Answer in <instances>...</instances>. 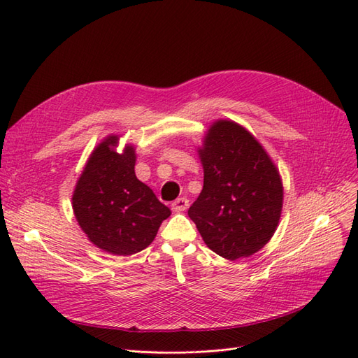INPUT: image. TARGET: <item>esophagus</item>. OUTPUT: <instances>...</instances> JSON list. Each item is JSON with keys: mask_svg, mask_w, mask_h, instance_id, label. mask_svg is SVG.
I'll return each instance as SVG.
<instances>
[{"mask_svg": "<svg viewBox=\"0 0 358 358\" xmlns=\"http://www.w3.org/2000/svg\"><path fill=\"white\" fill-rule=\"evenodd\" d=\"M188 206H189V200L188 199L179 197V199H176L175 201L171 203V209L176 210V212H182V210H185Z\"/></svg>", "mask_w": 358, "mask_h": 358, "instance_id": "1", "label": "esophagus"}]
</instances>
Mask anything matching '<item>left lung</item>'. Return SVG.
<instances>
[{
  "instance_id": "1",
  "label": "left lung",
  "mask_w": 358,
  "mask_h": 358,
  "mask_svg": "<svg viewBox=\"0 0 358 358\" xmlns=\"http://www.w3.org/2000/svg\"><path fill=\"white\" fill-rule=\"evenodd\" d=\"M199 152L204 182L189 218L218 255L237 259L255 254L273 236L282 210V183L272 159L230 121L213 124Z\"/></svg>"
}]
</instances>
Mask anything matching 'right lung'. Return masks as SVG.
I'll list each match as a JSON object with an SVG mask.
<instances>
[{"label": "right lung", "mask_w": 358, "mask_h": 358, "mask_svg": "<svg viewBox=\"0 0 358 358\" xmlns=\"http://www.w3.org/2000/svg\"><path fill=\"white\" fill-rule=\"evenodd\" d=\"M117 137L96 146L73 194V210L90 241L115 255L140 252L155 239L161 222L170 216L143 182L136 178V154L110 149Z\"/></svg>", "instance_id": "1"}]
</instances>
